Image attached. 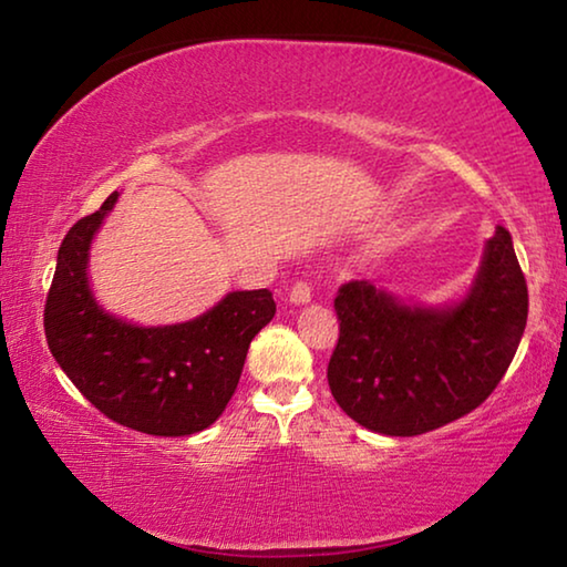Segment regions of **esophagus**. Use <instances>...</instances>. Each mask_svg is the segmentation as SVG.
<instances>
[{
  "label": "esophagus",
  "mask_w": 567,
  "mask_h": 567,
  "mask_svg": "<svg viewBox=\"0 0 567 567\" xmlns=\"http://www.w3.org/2000/svg\"><path fill=\"white\" fill-rule=\"evenodd\" d=\"M287 297H290L292 305H307V302L312 300V290H310V285L300 280V282H295L290 287V292H287Z\"/></svg>",
  "instance_id": "34e87169"
}]
</instances>
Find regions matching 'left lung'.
Instances as JSON below:
<instances>
[{
    "instance_id": "1",
    "label": "left lung",
    "mask_w": 567,
    "mask_h": 567,
    "mask_svg": "<svg viewBox=\"0 0 567 567\" xmlns=\"http://www.w3.org/2000/svg\"><path fill=\"white\" fill-rule=\"evenodd\" d=\"M340 338L332 398L372 433L412 437L473 412L511 368L527 322V285L513 237L497 227L475 282L445 307L405 305L364 280L334 297Z\"/></svg>"
}]
</instances>
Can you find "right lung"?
<instances>
[{"mask_svg": "<svg viewBox=\"0 0 567 567\" xmlns=\"http://www.w3.org/2000/svg\"><path fill=\"white\" fill-rule=\"evenodd\" d=\"M117 192L62 239L44 305L50 352L74 388L137 433L182 437L223 415L249 342L275 318L270 290L229 292L199 318L140 328L110 315L90 290V245Z\"/></svg>", "mask_w": 567, "mask_h": 567, "instance_id": "1", "label": "right lung"}]
</instances>
